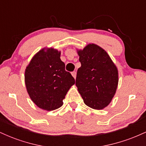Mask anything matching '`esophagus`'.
Masks as SVG:
<instances>
[{"label": "esophagus", "mask_w": 146, "mask_h": 146, "mask_svg": "<svg viewBox=\"0 0 146 146\" xmlns=\"http://www.w3.org/2000/svg\"><path fill=\"white\" fill-rule=\"evenodd\" d=\"M71 74H72V75H73V78H74L75 79L76 78V75H77L76 72H75V71H73V72H72V73H71Z\"/></svg>", "instance_id": "1"}]
</instances>
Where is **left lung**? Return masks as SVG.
Segmentation results:
<instances>
[{
	"label": "left lung",
	"mask_w": 146,
	"mask_h": 146,
	"mask_svg": "<svg viewBox=\"0 0 146 146\" xmlns=\"http://www.w3.org/2000/svg\"><path fill=\"white\" fill-rule=\"evenodd\" d=\"M81 66L77 72L78 90L90 108L102 110L108 106L116 93L119 73L116 65L101 46L90 43L77 49Z\"/></svg>",
	"instance_id": "left-lung-1"
}]
</instances>
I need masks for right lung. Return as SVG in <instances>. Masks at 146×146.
I'll list each match as a JSON object with an SVG mask.
<instances>
[{
	"instance_id": "1",
	"label": "right lung",
	"mask_w": 146,
	"mask_h": 146,
	"mask_svg": "<svg viewBox=\"0 0 146 146\" xmlns=\"http://www.w3.org/2000/svg\"><path fill=\"white\" fill-rule=\"evenodd\" d=\"M61 51L44 47L31 58L25 71V83L30 98L41 109L59 108L75 79L65 71L60 59Z\"/></svg>"
}]
</instances>
